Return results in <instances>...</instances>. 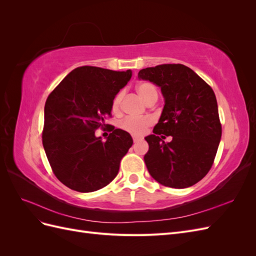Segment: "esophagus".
<instances>
[{
  "mask_svg": "<svg viewBox=\"0 0 256 256\" xmlns=\"http://www.w3.org/2000/svg\"><path fill=\"white\" fill-rule=\"evenodd\" d=\"M140 141H142V138L134 136V143H138V142H140Z\"/></svg>",
  "mask_w": 256,
  "mask_h": 256,
  "instance_id": "esophagus-1",
  "label": "esophagus"
}]
</instances>
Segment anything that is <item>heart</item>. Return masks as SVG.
I'll use <instances>...</instances> for the list:
<instances>
[{"mask_svg": "<svg viewBox=\"0 0 256 256\" xmlns=\"http://www.w3.org/2000/svg\"><path fill=\"white\" fill-rule=\"evenodd\" d=\"M136 90L138 97H140L145 104L150 102L152 99L158 97L156 88L148 82H143V83L138 84L136 86ZM122 99V92H118V94L114 97L112 102L113 112L120 111ZM150 125H152V118H147V116H144V118H128L126 120H124L120 124V127L122 130L126 131V132L130 134L140 136L146 132L147 128H148Z\"/></svg>", "mask_w": 256, "mask_h": 256, "instance_id": "1", "label": "heart"}]
</instances>
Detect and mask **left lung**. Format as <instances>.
<instances>
[{
    "mask_svg": "<svg viewBox=\"0 0 256 256\" xmlns=\"http://www.w3.org/2000/svg\"><path fill=\"white\" fill-rule=\"evenodd\" d=\"M138 78L161 88L164 106L144 161L154 180L176 189L196 184L208 173L221 140L218 104L212 88L182 64H164L138 72ZM164 134L174 136L166 144Z\"/></svg>",
    "mask_w": 256,
    "mask_h": 256,
    "instance_id": "1",
    "label": "left lung"
}]
</instances>
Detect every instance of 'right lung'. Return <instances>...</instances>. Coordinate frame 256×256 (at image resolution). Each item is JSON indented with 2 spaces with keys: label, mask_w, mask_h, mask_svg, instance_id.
Returning <instances> with one entry per match:
<instances>
[{
  "label": "right lung",
  "mask_w": 256,
  "mask_h": 256,
  "mask_svg": "<svg viewBox=\"0 0 256 256\" xmlns=\"http://www.w3.org/2000/svg\"><path fill=\"white\" fill-rule=\"evenodd\" d=\"M132 72L92 66L74 69L44 104L42 145L58 180L78 192L97 191L116 177L122 158L134 143L122 129L111 128L106 141L95 136L111 115L112 102Z\"/></svg>",
  "instance_id": "1"
}]
</instances>
